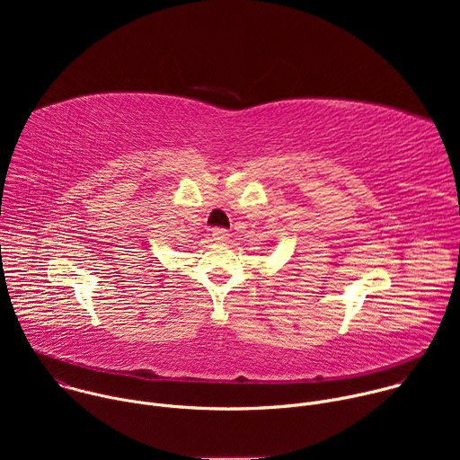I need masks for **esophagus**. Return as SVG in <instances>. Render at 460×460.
Wrapping results in <instances>:
<instances>
[{"label":"esophagus","instance_id":"esophagus-1","mask_svg":"<svg viewBox=\"0 0 460 460\" xmlns=\"http://www.w3.org/2000/svg\"><path fill=\"white\" fill-rule=\"evenodd\" d=\"M211 236H213L215 240H218V242H226V240L229 238V231H227V229H222V227H215L213 233H211Z\"/></svg>","mask_w":460,"mask_h":460}]
</instances>
